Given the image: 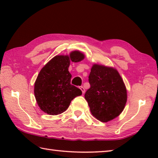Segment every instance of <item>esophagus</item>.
I'll list each match as a JSON object with an SVG mask.
<instances>
[{
  "label": "esophagus",
  "instance_id": "1",
  "mask_svg": "<svg viewBox=\"0 0 158 158\" xmlns=\"http://www.w3.org/2000/svg\"><path fill=\"white\" fill-rule=\"evenodd\" d=\"M80 89H81L82 93H83V94H84V93H85V89H84V88L83 87V86H81V87H80Z\"/></svg>",
  "mask_w": 158,
  "mask_h": 158
}]
</instances>
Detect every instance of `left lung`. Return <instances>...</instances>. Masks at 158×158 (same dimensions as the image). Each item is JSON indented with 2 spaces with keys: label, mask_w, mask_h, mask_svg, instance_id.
<instances>
[{
  "label": "left lung",
  "mask_w": 158,
  "mask_h": 158,
  "mask_svg": "<svg viewBox=\"0 0 158 158\" xmlns=\"http://www.w3.org/2000/svg\"><path fill=\"white\" fill-rule=\"evenodd\" d=\"M90 88L85 93L90 112L103 123L116 118L127 102V89L117 69L94 63L89 77Z\"/></svg>",
  "instance_id": "left-lung-1"
}]
</instances>
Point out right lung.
I'll list each match as a JSON object with an SVG mask.
<instances>
[{
	"label": "right lung",
	"instance_id": "add662e5",
	"mask_svg": "<svg viewBox=\"0 0 158 158\" xmlns=\"http://www.w3.org/2000/svg\"><path fill=\"white\" fill-rule=\"evenodd\" d=\"M84 58L80 51H73L69 55L56 56L41 69L35 82L34 94L42 111L53 116L62 114L74 98L82 94L81 90L70 84L68 68L70 62H80Z\"/></svg>",
	"mask_w": 158,
	"mask_h": 158
}]
</instances>
